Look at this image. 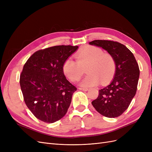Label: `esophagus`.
I'll return each instance as SVG.
<instances>
[{
  "label": "esophagus",
  "instance_id": "1",
  "mask_svg": "<svg viewBox=\"0 0 152 152\" xmlns=\"http://www.w3.org/2000/svg\"><path fill=\"white\" fill-rule=\"evenodd\" d=\"M79 90H82V91H88V88H84V87H79Z\"/></svg>",
  "mask_w": 152,
  "mask_h": 152
}]
</instances>
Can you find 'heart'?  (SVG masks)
<instances>
[{
	"label": "heart",
	"mask_w": 152,
	"mask_h": 152,
	"mask_svg": "<svg viewBox=\"0 0 152 152\" xmlns=\"http://www.w3.org/2000/svg\"><path fill=\"white\" fill-rule=\"evenodd\" d=\"M77 61L67 58L63 64V71L69 80H79L84 73H88L80 82L84 87L93 86L100 81L105 84L112 80L116 70V62L112 54L103 53L97 47L87 46L76 54Z\"/></svg>",
	"instance_id": "heart-1"
}]
</instances>
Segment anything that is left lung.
<instances>
[{"mask_svg":"<svg viewBox=\"0 0 152 152\" xmlns=\"http://www.w3.org/2000/svg\"><path fill=\"white\" fill-rule=\"evenodd\" d=\"M89 44L102 48L112 55L116 62L111 83L99 90L98 98L92 104L102 115L117 117L127 109L136 94L140 77L138 64L131 50L118 42L95 40Z\"/></svg>","mask_w":152,"mask_h":152,"instance_id":"left-lung-1","label":"left lung"}]
</instances>
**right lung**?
<instances>
[{
  "label": "right lung",
  "mask_w": 152,
  "mask_h": 152,
  "mask_svg": "<svg viewBox=\"0 0 152 152\" xmlns=\"http://www.w3.org/2000/svg\"><path fill=\"white\" fill-rule=\"evenodd\" d=\"M78 46L56 45L34 53L24 65L20 83L27 107L39 120L54 123L65 115L76 87L63 64Z\"/></svg>",
  "instance_id": "right-lung-1"
}]
</instances>
